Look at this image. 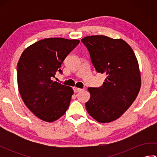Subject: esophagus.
Wrapping results in <instances>:
<instances>
[{
  "label": "esophagus",
  "instance_id": "34e87169",
  "mask_svg": "<svg viewBox=\"0 0 157 157\" xmlns=\"http://www.w3.org/2000/svg\"><path fill=\"white\" fill-rule=\"evenodd\" d=\"M83 89H81V88H76L75 87L74 88H73V90H74L75 92H78L79 91H82Z\"/></svg>",
  "mask_w": 157,
  "mask_h": 157
}]
</instances>
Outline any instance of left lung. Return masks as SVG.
<instances>
[{
  "instance_id": "obj_1",
  "label": "left lung",
  "mask_w": 157,
  "mask_h": 157,
  "mask_svg": "<svg viewBox=\"0 0 157 157\" xmlns=\"http://www.w3.org/2000/svg\"><path fill=\"white\" fill-rule=\"evenodd\" d=\"M90 55L96 71L106 78L98 88H88L90 98L86 103L89 115L100 123L119 118L137 97L141 86L138 60L122 39L90 36L81 40Z\"/></svg>"
}]
</instances>
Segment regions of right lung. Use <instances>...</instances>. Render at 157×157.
Here are the masks:
<instances>
[{
  "mask_svg": "<svg viewBox=\"0 0 157 157\" xmlns=\"http://www.w3.org/2000/svg\"><path fill=\"white\" fill-rule=\"evenodd\" d=\"M79 43L78 40L45 38L28 46L20 56L17 67L19 92L28 108L43 121L52 122L67 110L73 91L53 82L61 64Z\"/></svg>",
  "mask_w": 157,
  "mask_h": 157,
  "instance_id": "right-lung-1",
  "label": "right lung"
}]
</instances>
